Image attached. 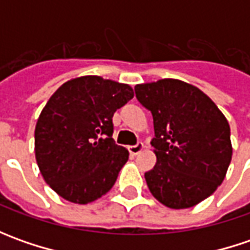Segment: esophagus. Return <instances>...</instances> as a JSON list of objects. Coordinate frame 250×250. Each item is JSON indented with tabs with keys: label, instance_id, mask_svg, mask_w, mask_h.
I'll return each mask as SVG.
<instances>
[{
	"label": "esophagus",
	"instance_id": "1",
	"mask_svg": "<svg viewBox=\"0 0 250 250\" xmlns=\"http://www.w3.org/2000/svg\"><path fill=\"white\" fill-rule=\"evenodd\" d=\"M143 149H145V145H143L142 142H138L135 146H129V147H128L130 156H138V154H139L140 151H142Z\"/></svg>",
	"mask_w": 250,
	"mask_h": 250
}]
</instances>
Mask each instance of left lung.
I'll list each match as a JSON object with an SVG mask.
<instances>
[{
    "label": "left lung",
    "mask_w": 250,
    "mask_h": 250,
    "mask_svg": "<svg viewBox=\"0 0 250 250\" xmlns=\"http://www.w3.org/2000/svg\"><path fill=\"white\" fill-rule=\"evenodd\" d=\"M153 115L157 163L145 174L151 195L169 208L196 206L221 185L232 157L224 114L200 89L178 79L135 86Z\"/></svg>",
    "instance_id": "obj_1"
}]
</instances>
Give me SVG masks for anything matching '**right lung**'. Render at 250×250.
<instances>
[{"mask_svg":"<svg viewBox=\"0 0 250 250\" xmlns=\"http://www.w3.org/2000/svg\"><path fill=\"white\" fill-rule=\"evenodd\" d=\"M133 97L129 84L75 78L54 93L34 129L44 181L68 202L87 205L114 187L129 153L112 139V115Z\"/></svg>","mask_w":250,"mask_h":250,"instance_id":"1","label":"right lung"}]
</instances>
